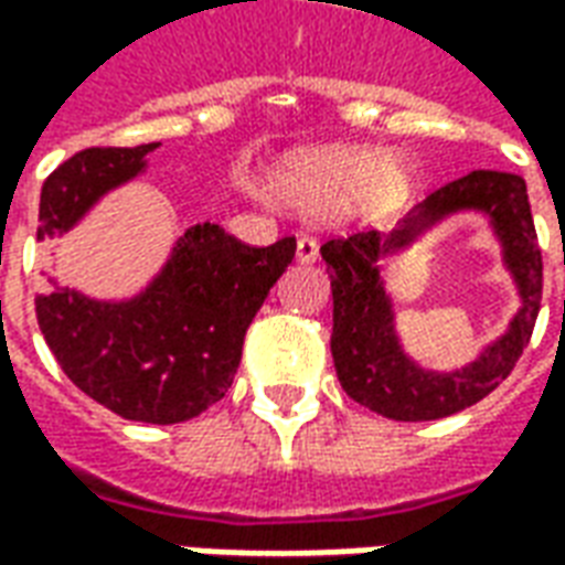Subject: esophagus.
Instances as JSON below:
<instances>
[{"mask_svg": "<svg viewBox=\"0 0 565 565\" xmlns=\"http://www.w3.org/2000/svg\"><path fill=\"white\" fill-rule=\"evenodd\" d=\"M318 254H320V247L315 238L302 235V238L296 242V259H299V263H315V259H318Z\"/></svg>", "mask_w": 565, "mask_h": 565, "instance_id": "esophagus-1", "label": "esophagus"}]
</instances>
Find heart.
Returning <instances> with one entry per match:
<instances>
[{"instance_id":"1","label":"heart","mask_w":565,"mask_h":565,"mask_svg":"<svg viewBox=\"0 0 565 565\" xmlns=\"http://www.w3.org/2000/svg\"><path fill=\"white\" fill-rule=\"evenodd\" d=\"M412 184V162L399 153L354 145L299 150L275 172V190L299 209L335 211L351 205L366 217L399 209Z\"/></svg>"}]
</instances>
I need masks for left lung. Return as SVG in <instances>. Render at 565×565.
Wrapping results in <instances>:
<instances>
[{"mask_svg": "<svg viewBox=\"0 0 565 565\" xmlns=\"http://www.w3.org/2000/svg\"><path fill=\"white\" fill-rule=\"evenodd\" d=\"M484 213L515 278L522 308L505 337L457 373H433L404 354L395 335L392 300L380 278L377 259L404 249L417 234L450 213ZM332 287V360L342 391L369 412L391 420H438L481 403L509 379L530 344L542 306V250L521 174L469 172L450 181L405 214L393 233H354L320 247Z\"/></svg>", "mask_w": 565, "mask_h": 565, "instance_id": "1", "label": "left lung"}]
</instances>
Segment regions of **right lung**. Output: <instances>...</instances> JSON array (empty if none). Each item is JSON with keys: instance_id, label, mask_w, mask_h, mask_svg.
<instances>
[{"instance_id": "obj_1", "label": "right lung", "mask_w": 565, "mask_h": 565, "mask_svg": "<svg viewBox=\"0 0 565 565\" xmlns=\"http://www.w3.org/2000/svg\"><path fill=\"white\" fill-rule=\"evenodd\" d=\"M157 148L160 141L68 157L42 186L39 238L68 233L108 190L145 172ZM294 254V235L250 247L217 223H196L139 296L111 302L54 284L35 296V315L78 391L127 420L181 424L230 391L247 327Z\"/></svg>"}]
</instances>
